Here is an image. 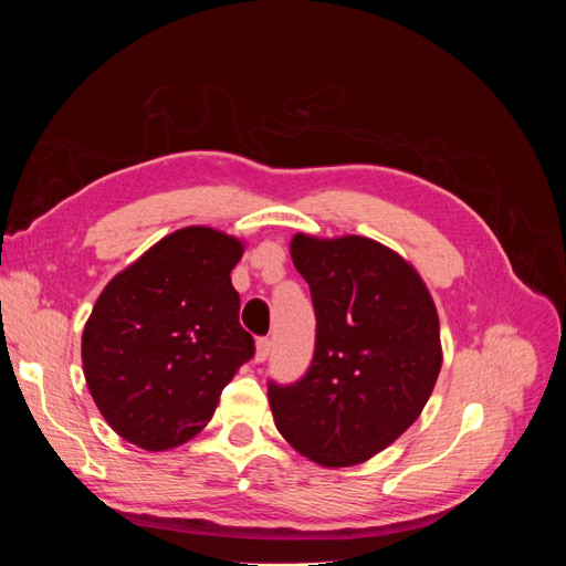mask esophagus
<instances>
[{
	"label": "esophagus",
	"instance_id": "obj_1",
	"mask_svg": "<svg viewBox=\"0 0 566 566\" xmlns=\"http://www.w3.org/2000/svg\"><path fill=\"white\" fill-rule=\"evenodd\" d=\"M271 347H273V342H271L269 337H260V339H256V352H254V361H256V364H262V361H266V358H269V354H271Z\"/></svg>",
	"mask_w": 566,
	"mask_h": 566
}]
</instances>
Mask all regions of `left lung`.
Here are the masks:
<instances>
[{"label":"left lung","instance_id":"1","mask_svg":"<svg viewBox=\"0 0 566 566\" xmlns=\"http://www.w3.org/2000/svg\"><path fill=\"white\" fill-rule=\"evenodd\" d=\"M310 283L316 349L295 385L269 382L283 439L323 468L358 465L418 420L441 370L430 290L401 254L364 235L290 243Z\"/></svg>","mask_w":566,"mask_h":566}]
</instances>
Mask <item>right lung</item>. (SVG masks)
I'll return each instance as SVG.
<instances>
[{
    "instance_id": "right-lung-1",
    "label": "right lung",
    "mask_w": 566,
    "mask_h": 566,
    "mask_svg": "<svg viewBox=\"0 0 566 566\" xmlns=\"http://www.w3.org/2000/svg\"><path fill=\"white\" fill-rule=\"evenodd\" d=\"M243 243L208 227L165 235L104 287L82 333L84 380L113 430L146 451L193 439L254 356L231 269Z\"/></svg>"
}]
</instances>
